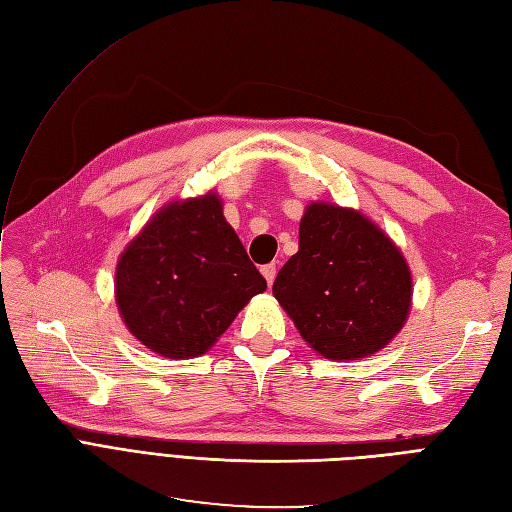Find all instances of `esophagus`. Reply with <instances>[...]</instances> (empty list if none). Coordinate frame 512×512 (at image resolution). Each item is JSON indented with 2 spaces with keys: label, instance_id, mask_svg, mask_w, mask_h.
Instances as JSON below:
<instances>
[{
  "label": "esophagus",
  "instance_id": "1",
  "mask_svg": "<svg viewBox=\"0 0 512 512\" xmlns=\"http://www.w3.org/2000/svg\"><path fill=\"white\" fill-rule=\"evenodd\" d=\"M260 271H262V275H265V280H267V284L271 286V284H273V280H275V273H277L275 265H265V267H262Z\"/></svg>",
  "mask_w": 512,
  "mask_h": 512
}]
</instances>
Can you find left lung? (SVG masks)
<instances>
[{
  "label": "left lung",
  "instance_id": "8db88e82",
  "mask_svg": "<svg viewBox=\"0 0 512 512\" xmlns=\"http://www.w3.org/2000/svg\"><path fill=\"white\" fill-rule=\"evenodd\" d=\"M273 294L318 354L354 361L404 327L412 277L376 224L352 209L314 203L299 226V252L277 273Z\"/></svg>",
  "mask_w": 512,
  "mask_h": 512
}]
</instances>
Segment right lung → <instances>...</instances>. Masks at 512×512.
<instances>
[{"label":"right lung","instance_id":"obj_1","mask_svg":"<svg viewBox=\"0 0 512 512\" xmlns=\"http://www.w3.org/2000/svg\"><path fill=\"white\" fill-rule=\"evenodd\" d=\"M267 280L215 194L156 213L121 254L115 292L132 335L168 359L207 352Z\"/></svg>","mask_w":512,"mask_h":512}]
</instances>
